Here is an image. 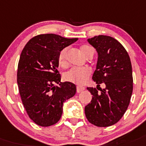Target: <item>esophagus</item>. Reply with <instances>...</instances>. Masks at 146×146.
Segmentation results:
<instances>
[{
	"instance_id": "1",
	"label": "esophagus",
	"mask_w": 146,
	"mask_h": 146,
	"mask_svg": "<svg viewBox=\"0 0 146 146\" xmlns=\"http://www.w3.org/2000/svg\"><path fill=\"white\" fill-rule=\"evenodd\" d=\"M84 89H85V88H84V87H82V86H77V88H76V90L78 93H80V92L83 91Z\"/></svg>"
}]
</instances>
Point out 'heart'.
I'll return each mask as SVG.
<instances>
[{
	"label": "heart",
	"mask_w": 146,
	"mask_h": 146,
	"mask_svg": "<svg viewBox=\"0 0 146 146\" xmlns=\"http://www.w3.org/2000/svg\"><path fill=\"white\" fill-rule=\"evenodd\" d=\"M92 48L88 45H82L80 46L81 53L85 57H88ZM67 49L64 48L59 52L58 56V62L61 67H64L67 65ZM90 70L86 67L83 68H72L64 74V79L68 82L77 84H84L90 77Z\"/></svg>",
	"instance_id": "obj_1"
}]
</instances>
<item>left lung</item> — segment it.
Instances as JSON below:
<instances>
[{
	"label": "left lung",
	"mask_w": 146,
	"mask_h": 146,
	"mask_svg": "<svg viewBox=\"0 0 146 146\" xmlns=\"http://www.w3.org/2000/svg\"><path fill=\"white\" fill-rule=\"evenodd\" d=\"M96 49L98 59L92 79L98 86L104 83L106 88H88L93 95L90 103L84 108L88 120L98 127L117 123L128 108L133 91L131 59L124 46L117 40L100 35L88 39Z\"/></svg>",
	"instance_id": "left-lung-1"
}]
</instances>
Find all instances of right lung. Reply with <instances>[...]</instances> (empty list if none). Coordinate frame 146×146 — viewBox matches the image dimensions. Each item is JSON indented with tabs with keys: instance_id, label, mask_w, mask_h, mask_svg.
Wrapping results in <instances>:
<instances>
[{
	"instance_id": "obj_1",
	"label": "right lung",
	"mask_w": 146,
	"mask_h": 146,
	"mask_svg": "<svg viewBox=\"0 0 146 146\" xmlns=\"http://www.w3.org/2000/svg\"><path fill=\"white\" fill-rule=\"evenodd\" d=\"M77 40L43 34L30 39L22 50L17 82L24 108L38 125L47 127L58 122L64 102L76 94V86L61 82L57 68L61 50Z\"/></svg>"
}]
</instances>
